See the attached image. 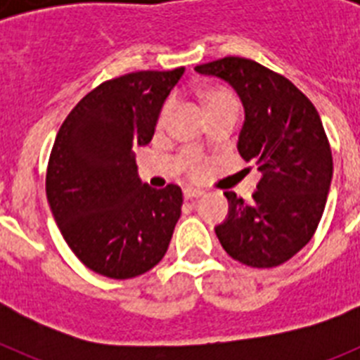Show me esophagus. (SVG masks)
<instances>
[{"label": "esophagus", "mask_w": 360, "mask_h": 360, "mask_svg": "<svg viewBox=\"0 0 360 360\" xmlns=\"http://www.w3.org/2000/svg\"><path fill=\"white\" fill-rule=\"evenodd\" d=\"M202 195H203V191H200V189H186V191H184V198H186V200L200 198Z\"/></svg>", "instance_id": "34e87169"}]
</instances>
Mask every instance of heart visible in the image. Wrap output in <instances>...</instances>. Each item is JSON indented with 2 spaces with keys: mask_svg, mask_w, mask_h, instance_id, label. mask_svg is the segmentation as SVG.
<instances>
[{
  "mask_svg": "<svg viewBox=\"0 0 360 360\" xmlns=\"http://www.w3.org/2000/svg\"><path fill=\"white\" fill-rule=\"evenodd\" d=\"M202 98L209 113L216 110H221V108H238L236 97H234L229 90L221 88V86H212V88H207V90L202 94ZM173 106H174L173 98H167V101L164 103V106H162L160 113H158V126H162V124L167 120ZM184 164H186L189 173H196L200 167V157L193 151L184 153Z\"/></svg>",
  "mask_w": 360,
  "mask_h": 360,
  "instance_id": "heart-1",
  "label": "heart"
}]
</instances>
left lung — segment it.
<instances>
[{"label": "left lung", "mask_w": 360, "mask_h": 360, "mask_svg": "<svg viewBox=\"0 0 360 360\" xmlns=\"http://www.w3.org/2000/svg\"><path fill=\"white\" fill-rule=\"evenodd\" d=\"M195 70L224 79L240 95L238 151L262 171L250 203L225 191L229 216L216 236L243 265H281L311 240L326 205L333 160L319 113L287 77L252 59L224 57Z\"/></svg>", "instance_id": "8db88e82"}]
</instances>
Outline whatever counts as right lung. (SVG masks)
<instances>
[{
    "label": "right lung",
    "instance_id": "1",
    "mask_svg": "<svg viewBox=\"0 0 360 360\" xmlns=\"http://www.w3.org/2000/svg\"><path fill=\"white\" fill-rule=\"evenodd\" d=\"M184 68L133 72L98 84L68 113L46 169V198L63 238L111 279L144 274L167 252L182 189L141 182L133 148L151 142Z\"/></svg>",
    "mask_w": 360,
    "mask_h": 360
}]
</instances>
